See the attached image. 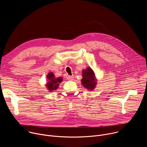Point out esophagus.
I'll return each mask as SVG.
<instances>
[{
  "label": "esophagus",
  "mask_w": 147,
  "mask_h": 147,
  "mask_svg": "<svg viewBox=\"0 0 147 147\" xmlns=\"http://www.w3.org/2000/svg\"><path fill=\"white\" fill-rule=\"evenodd\" d=\"M67 78V79H68L69 80H72L73 79L74 77H73V76H68Z\"/></svg>",
  "instance_id": "esophagus-1"
}]
</instances>
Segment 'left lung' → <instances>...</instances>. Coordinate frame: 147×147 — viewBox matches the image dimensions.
<instances>
[{
  "instance_id": "left-lung-1",
  "label": "left lung",
  "mask_w": 147,
  "mask_h": 147,
  "mask_svg": "<svg viewBox=\"0 0 147 147\" xmlns=\"http://www.w3.org/2000/svg\"><path fill=\"white\" fill-rule=\"evenodd\" d=\"M82 76L81 82L83 86L88 90H93L96 86V79L93 70L90 67H88L82 71Z\"/></svg>"
}]
</instances>
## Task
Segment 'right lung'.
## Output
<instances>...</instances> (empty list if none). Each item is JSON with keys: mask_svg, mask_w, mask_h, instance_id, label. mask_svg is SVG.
<instances>
[{"mask_svg": "<svg viewBox=\"0 0 147 147\" xmlns=\"http://www.w3.org/2000/svg\"><path fill=\"white\" fill-rule=\"evenodd\" d=\"M47 78L49 81H48L47 86L49 91L56 90L59 87V83L62 81V77L55 78L53 73H49L47 76Z\"/></svg>", "mask_w": 147, "mask_h": 147, "instance_id": "add662e5", "label": "right lung"}]
</instances>
